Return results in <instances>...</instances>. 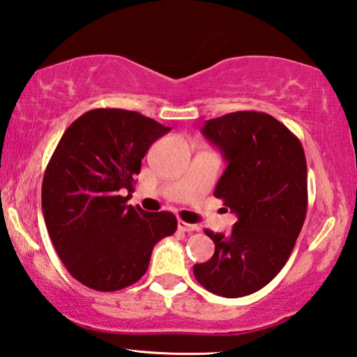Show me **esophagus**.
Returning <instances> with one entry per match:
<instances>
[{"instance_id":"obj_1","label":"esophagus","mask_w":357,"mask_h":357,"mask_svg":"<svg viewBox=\"0 0 357 357\" xmlns=\"http://www.w3.org/2000/svg\"><path fill=\"white\" fill-rule=\"evenodd\" d=\"M178 230H182V232L191 234V232H196V230H199V227L196 226V224H188V222H185V221L180 220L178 221Z\"/></svg>"}]
</instances>
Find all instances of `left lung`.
Masks as SVG:
<instances>
[{"instance_id": "obj_1", "label": "left lung", "mask_w": 357, "mask_h": 357, "mask_svg": "<svg viewBox=\"0 0 357 357\" xmlns=\"http://www.w3.org/2000/svg\"><path fill=\"white\" fill-rule=\"evenodd\" d=\"M202 135L227 161L213 195L236 215V222L229 235L205 230L215 254L192 271L215 295H251L278 276L303 229L307 211L304 149L284 123L257 111L205 121Z\"/></svg>"}]
</instances>
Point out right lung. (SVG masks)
Listing matches in <instances>:
<instances>
[{
    "mask_svg": "<svg viewBox=\"0 0 357 357\" xmlns=\"http://www.w3.org/2000/svg\"><path fill=\"white\" fill-rule=\"evenodd\" d=\"M169 131L139 112L97 108L62 135L43 175L42 211L62 264L89 289L137 282L153 246L177 229L169 211L127 205L144 155Z\"/></svg>",
    "mask_w": 357,
    "mask_h": 357,
    "instance_id": "add662e5",
    "label": "right lung"
}]
</instances>
